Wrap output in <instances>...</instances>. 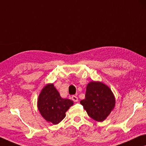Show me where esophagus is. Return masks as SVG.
I'll list each match as a JSON object with an SVG mask.
<instances>
[{"label": "esophagus", "mask_w": 146, "mask_h": 146, "mask_svg": "<svg viewBox=\"0 0 146 146\" xmlns=\"http://www.w3.org/2000/svg\"><path fill=\"white\" fill-rule=\"evenodd\" d=\"M72 99L73 101H74V102H78V97L76 96H75V95L72 96Z\"/></svg>", "instance_id": "obj_1"}]
</instances>
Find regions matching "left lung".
Returning a JSON list of instances; mask_svg holds the SVG:
<instances>
[{
  "mask_svg": "<svg viewBox=\"0 0 146 146\" xmlns=\"http://www.w3.org/2000/svg\"><path fill=\"white\" fill-rule=\"evenodd\" d=\"M87 114L96 121L105 120L115 107V99L108 86L100 82H91L87 86L86 98L80 101Z\"/></svg>",
  "mask_w": 146,
  "mask_h": 146,
  "instance_id": "1",
  "label": "left lung"
}]
</instances>
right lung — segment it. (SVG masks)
I'll use <instances>...</instances> for the list:
<instances>
[{
  "mask_svg": "<svg viewBox=\"0 0 146 146\" xmlns=\"http://www.w3.org/2000/svg\"><path fill=\"white\" fill-rule=\"evenodd\" d=\"M73 104L72 100L60 97L53 84H49L40 92L37 106L47 121L57 125L65 117L66 111Z\"/></svg>",
  "mask_w": 146,
  "mask_h": 146,
  "instance_id": "add662e5",
  "label": "right lung"
}]
</instances>
